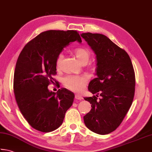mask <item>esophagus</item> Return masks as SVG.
<instances>
[{
  "label": "esophagus",
  "instance_id": "obj_1",
  "mask_svg": "<svg viewBox=\"0 0 152 152\" xmlns=\"http://www.w3.org/2000/svg\"><path fill=\"white\" fill-rule=\"evenodd\" d=\"M75 98L77 100H82L83 99V97L81 95H79V94H75Z\"/></svg>",
  "mask_w": 152,
  "mask_h": 152
}]
</instances>
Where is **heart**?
<instances>
[{"mask_svg": "<svg viewBox=\"0 0 152 152\" xmlns=\"http://www.w3.org/2000/svg\"><path fill=\"white\" fill-rule=\"evenodd\" d=\"M75 54L81 64H86L91 57V52L86 48H79L75 50ZM64 55L59 53L56 59V67L59 68L61 65ZM88 78L87 75H67L63 79L65 87L73 92H81L84 89Z\"/></svg>", "mask_w": 152, "mask_h": 152, "instance_id": "heart-1", "label": "heart"}]
</instances>
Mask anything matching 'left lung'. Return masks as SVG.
I'll return each mask as SVG.
<instances>
[{"instance_id":"1","label":"left lung","mask_w":152,"mask_h":152,"mask_svg":"<svg viewBox=\"0 0 152 152\" xmlns=\"http://www.w3.org/2000/svg\"><path fill=\"white\" fill-rule=\"evenodd\" d=\"M96 55V78L91 81L88 89L92 97L84 99L91 104L84 116L85 126L93 132L104 135L121 124L133 102L135 73L126 51L103 34H81ZM102 96L98 99V94Z\"/></svg>"}]
</instances>
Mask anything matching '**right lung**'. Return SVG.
Wrapping results in <instances>:
<instances>
[{"instance_id":"obj_1","label":"right lung","mask_w":152,"mask_h":152,"mask_svg":"<svg viewBox=\"0 0 152 152\" xmlns=\"http://www.w3.org/2000/svg\"><path fill=\"white\" fill-rule=\"evenodd\" d=\"M81 43L76 30H48L31 39L23 48L14 74V93L23 116L31 127L42 132L58 128L75 94L61 88L49 91L56 75V59L70 42Z\"/></svg>"}]
</instances>
